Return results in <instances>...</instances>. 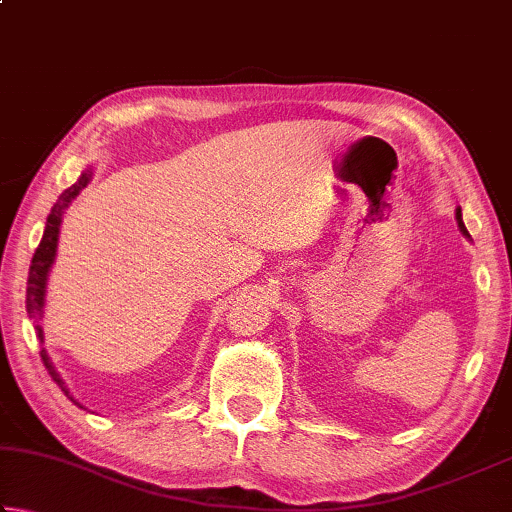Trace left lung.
<instances>
[{
  "instance_id": "obj_1",
  "label": "left lung",
  "mask_w": 512,
  "mask_h": 512,
  "mask_svg": "<svg viewBox=\"0 0 512 512\" xmlns=\"http://www.w3.org/2000/svg\"><path fill=\"white\" fill-rule=\"evenodd\" d=\"M456 221H458V228H461V232L465 237H470V232H467V228H465V223H463V216H461V207H458L456 210Z\"/></svg>"
}]
</instances>
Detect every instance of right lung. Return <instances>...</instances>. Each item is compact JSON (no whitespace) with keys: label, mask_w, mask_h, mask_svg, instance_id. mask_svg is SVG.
I'll use <instances>...</instances> for the list:
<instances>
[{"label":"right lung","mask_w":512,"mask_h":512,"mask_svg":"<svg viewBox=\"0 0 512 512\" xmlns=\"http://www.w3.org/2000/svg\"><path fill=\"white\" fill-rule=\"evenodd\" d=\"M92 178V169L83 171L81 178L76 180L72 187H67L63 194L58 196L56 205L51 207V214L47 216V225H45V235L40 239V246L36 248V255L31 259V268H29V282H27V311H29V318L36 320V332H38V339L40 343H45V334H42V327L38 325V320L42 318V307H45V296H47V277L51 271V264H54L56 259V248H58V235H60V223H63V214L67 210V205L74 201L76 196H79L81 189H85V185L90 183ZM40 357L42 363H45L47 372L51 375V379L56 381V384L63 388L65 395H69V391L63 384V379L56 372V368L51 366L49 361V354L47 350L42 348L40 350ZM72 400V397H69ZM79 404V402H76Z\"/></svg>","instance_id":"right-lung-1"}]
</instances>
